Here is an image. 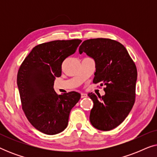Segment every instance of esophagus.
<instances>
[{
    "mask_svg": "<svg viewBox=\"0 0 157 157\" xmlns=\"http://www.w3.org/2000/svg\"><path fill=\"white\" fill-rule=\"evenodd\" d=\"M81 98H85V97H86V96H87V94H84V93H81Z\"/></svg>",
    "mask_w": 157,
    "mask_h": 157,
    "instance_id": "34e87169",
    "label": "esophagus"
}]
</instances>
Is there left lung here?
<instances>
[{
	"mask_svg": "<svg viewBox=\"0 0 157 157\" xmlns=\"http://www.w3.org/2000/svg\"><path fill=\"white\" fill-rule=\"evenodd\" d=\"M78 51L95 61L93 82L106 86L104 96L88 94L94 102L90 122L98 130L113 129L124 121L134 106L137 80L135 63L123 45L109 38L84 40Z\"/></svg>",
	"mask_w": 157,
	"mask_h": 157,
	"instance_id": "obj_1",
	"label": "left lung"
}]
</instances>
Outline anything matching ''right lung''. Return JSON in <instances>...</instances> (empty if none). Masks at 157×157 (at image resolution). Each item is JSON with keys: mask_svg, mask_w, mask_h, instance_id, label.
I'll list each match as a JSON object with an SVG mask.
<instances>
[{"mask_svg": "<svg viewBox=\"0 0 157 157\" xmlns=\"http://www.w3.org/2000/svg\"><path fill=\"white\" fill-rule=\"evenodd\" d=\"M79 39L53 40L32 49L21 64L17 85L28 120L39 132L54 135L65 129L73 107L81 98L76 91L58 95L53 89L64 60L76 52Z\"/></svg>", "mask_w": 157, "mask_h": 157, "instance_id": "right-lung-1", "label": "right lung"}]
</instances>
